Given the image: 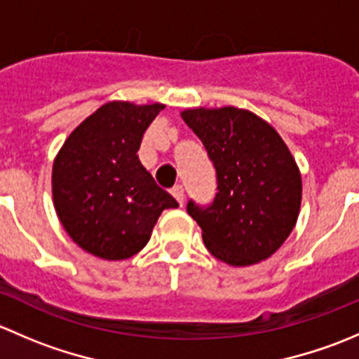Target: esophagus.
<instances>
[{
	"mask_svg": "<svg viewBox=\"0 0 359 359\" xmlns=\"http://www.w3.org/2000/svg\"><path fill=\"white\" fill-rule=\"evenodd\" d=\"M172 194H173V198H175V200L180 203V206H182L184 205V196H186V194H184V187L180 186V184H177V186L172 187Z\"/></svg>",
	"mask_w": 359,
	"mask_h": 359,
	"instance_id": "obj_1",
	"label": "esophagus"
}]
</instances>
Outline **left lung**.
<instances>
[{
    "mask_svg": "<svg viewBox=\"0 0 359 359\" xmlns=\"http://www.w3.org/2000/svg\"><path fill=\"white\" fill-rule=\"evenodd\" d=\"M184 121L200 137L217 175L210 205L187 201L215 259L252 266L273 255L297 222L302 180L276 130L238 107L187 109Z\"/></svg>",
    "mask_w": 359,
    "mask_h": 359,
    "instance_id": "8db88e82",
    "label": "left lung"
}]
</instances>
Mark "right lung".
Instances as JSON below:
<instances>
[{"label": "right lung", "mask_w": 359, "mask_h": 359, "mask_svg": "<svg viewBox=\"0 0 359 359\" xmlns=\"http://www.w3.org/2000/svg\"><path fill=\"white\" fill-rule=\"evenodd\" d=\"M163 104L109 102L64 142L52 172L57 215L76 245L106 260L147 245L163 210L179 203L154 182L137 151Z\"/></svg>", "instance_id": "1"}]
</instances>
